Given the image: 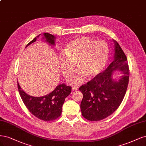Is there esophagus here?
<instances>
[{"label": "esophagus", "instance_id": "esophagus-1", "mask_svg": "<svg viewBox=\"0 0 146 146\" xmlns=\"http://www.w3.org/2000/svg\"><path fill=\"white\" fill-rule=\"evenodd\" d=\"M79 89V87H73L72 88V91H76L77 90H78Z\"/></svg>", "mask_w": 146, "mask_h": 146}]
</instances>
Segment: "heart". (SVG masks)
<instances>
[{
    "instance_id": "heart-1",
    "label": "heart",
    "mask_w": 146,
    "mask_h": 146,
    "mask_svg": "<svg viewBox=\"0 0 146 146\" xmlns=\"http://www.w3.org/2000/svg\"><path fill=\"white\" fill-rule=\"evenodd\" d=\"M109 56V48L106 42L81 36L68 42L60 54L59 61L66 78L71 76L76 64L78 70L69 82L78 85L85 81L86 77L93 78L100 74L106 65Z\"/></svg>"
}]
</instances>
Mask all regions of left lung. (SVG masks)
I'll return each mask as SVG.
<instances>
[{"label":"left lung","mask_w":146,"mask_h":146,"mask_svg":"<svg viewBox=\"0 0 146 146\" xmlns=\"http://www.w3.org/2000/svg\"><path fill=\"white\" fill-rule=\"evenodd\" d=\"M115 45L113 60L104 72L79 87L83 94L81 103L82 116L92 121H98L111 115L123 101L127 88L129 71L127 59L117 42ZM121 71L116 79L115 71Z\"/></svg>","instance_id":"obj_1"}]
</instances>
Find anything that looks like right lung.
<instances>
[{
	"instance_id": "1",
	"label": "right lung",
	"mask_w": 146,
	"mask_h": 146,
	"mask_svg": "<svg viewBox=\"0 0 146 146\" xmlns=\"http://www.w3.org/2000/svg\"><path fill=\"white\" fill-rule=\"evenodd\" d=\"M41 34L36 36L27 45L26 47L36 42L37 38ZM42 36V40L51 45L55 46L56 37L54 36L47 33H44ZM17 87L22 100L27 109L37 118L45 121L54 120L60 116L65 99L72 92L71 87L65 86L64 84H60L48 95L40 97H35L28 95L23 91L18 82Z\"/></svg>"
}]
</instances>
